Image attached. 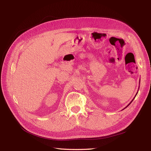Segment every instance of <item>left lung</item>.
Returning <instances> with one entry per match:
<instances>
[{
	"label": "left lung",
	"instance_id": "1",
	"mask_svg": "<svg viewBox=\"0 0 151 151\" xmlns=\"http://www.w3.org/2000/svg\"><path fill=\"white\" fill-rule=\"evenodd\" d=\"M139 83H140V81H139ZM137 93H138V92H137V93H136V94H135V97H134V99H132V101H131V102H130V103H129V104H128V105H127V106H126V107H125V108H127V106H129V104H130V103H132V101H133V100H134V98H135V96H136V95H137ZM125 108H124V109H125Z\"/></svg>",
	"mask_w": 151,
	"mask_h": 151
}]
</instances>
